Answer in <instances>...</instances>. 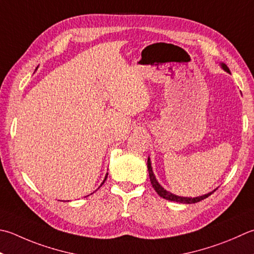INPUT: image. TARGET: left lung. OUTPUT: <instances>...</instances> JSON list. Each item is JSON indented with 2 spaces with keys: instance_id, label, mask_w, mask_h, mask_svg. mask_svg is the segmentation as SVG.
<instances>
[{
  "instance_id": "obj_1",
  "label": "left lung",
  "mask_w": 254,
  "mask_h": 254,
  "mask_svg": "<svg viewBox=\"0 0 254 254\" xmlns=\"http://www.w3.org/2000/svg\"><path fill=\"white\" fill-rule=\"evenodd\" d=\"M220 66H221V68L223 69V70L230 73L229 68L227 67L226 64L220 63ZM147 171H148V175H150V181H151V184H152L153 188L158 193V196H161L162 198H164V199H167V200H171V201H176V202H181V203H196L198 201L206 199L207 197H209L211 193L216 190H215L213 191H210V192H208V193H205V195L198 196V197H182V196H177V195H175V193H172L171 191L164 190V188L161 186V184L157 182L156 177H155V175H154V173H153L152 163H151L150 157L147 158Z\"/></svg>"
}]
</instances>
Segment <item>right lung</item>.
Masks as SVG:
<instances>
[{"instance_id": "right-lung-1", "label": "right lung", "mask_w": 254, "mask_h": 254, "mask_svg": "<svg viewBox=\"0 0 254 254\" xmlns=\"http://www.w3.org/2000/svg\"><path fill=\"white\" fill-rule=\"evenodd\" d=\"M37 69V68H36ZM107 177H108V174H107V175H106V177H104V180H103V182H102V184L104 183V182H106V180H107ZM102 184H101V185L100 186H102Z\"/></svg>"}]
</instances>
